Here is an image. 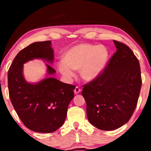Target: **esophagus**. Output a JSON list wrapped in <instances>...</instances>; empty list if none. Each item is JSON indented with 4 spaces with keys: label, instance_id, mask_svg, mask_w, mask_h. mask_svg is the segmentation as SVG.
Listing matches in <instances>:
<instances>
[{
    "label": "esophagus",
    "instance_id": "obj_1",
    "mask_svg": "<svg viewBox=\"0 0 151 151\" xmlns=\"http://www.w3.org/2000/svg\"><path fill=\"white\" fill-rule=\"evenodd\" d=\"M81 91V89L78 87V86H76V87L75 88V89H74V93L75 94H78Z\"/></svg>",
    "mask_w": 151,
    "mask_h": 151
}]
</instances>
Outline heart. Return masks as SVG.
<instances>
[{
	"label": "heart",
	"instance_id": "b5f03b06",
	"mask_svg": "<svg viewBox=\"0 0 151 151\" xmlns=\"http://www.w3.org/2000/svg\"><path fill=\"white\" fill-rule=\"evenodd\" d=\"M108 58V49L104 45L81 43L70 47L65 51L63 61L58 64V69L67 81L74 77L73 70L78 69L82 79L93 81L102 73Z\"/></svg>",
	"mask_w": 151,
	"mask_h": 151
}]
</instances>
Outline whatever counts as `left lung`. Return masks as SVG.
Returning a JSON list of instances; mask_svg holds the SVG:
<instances>
[{"label": "left lung", "mask_w": 151, "mask_h": 151, "mask_svg": "<svg viewBox=\"0 0 151 151\" xmlns=\"http://www.w3.org/2000/svg\"><path fill=\"white\" fill-rule=\"evenodd\" d=\"M113 42L116 53L102 74L84 85L82 91L88 121L103 131L117 129L129 120L142 86L137 58L127 45Z\"/></svg>", "instance_id": "obj_1"}]
</instances>
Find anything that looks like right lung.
Wrapping results in <instances>:
<instances>
[{"mask_svg":"<svg viewBox=\"0 0 151 151\" xmlns=\"http://www.w3.org/2000/svg\"><path fill=\"white\" fill-rule=\"evenodd\" d=\"M53 53L50 40L34 42L18 53L8 71L12 104L24 126L38 133H52L61 127L74 97L75 86L53 78L56 71L48 64L40 81L31 83L24 77V64L34 59L52 64Z\"/></svg>","mask_w":151,"mask_h":151,"instance_id":"obj_1","label":"right lung"}]
</instances>
